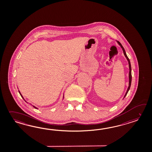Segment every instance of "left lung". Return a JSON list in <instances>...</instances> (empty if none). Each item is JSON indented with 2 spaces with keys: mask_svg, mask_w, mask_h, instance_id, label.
<instances>
[{
  "mask_svg": "<svg viewBox=\"0 0 152 152\" xmlns=\"http://www.w3.org/2000/svg\"><path fill=\"white\" fill-rule=\"evenodd\" d=\"M117 42H118V44L121 46V48H122V50H123V53H124V56H125V57L126 58V59H127V60L128 61L129 63V87L128 88V89H127V91L126 92V93H125V95H124V98H125V96L127 95L128 94V93L129 91V89H130V86H131V83H132V67H131V64H130V60H129V58L128 57V56H127V55L126 54V53H125V50H124V47H123V46L121 45V44L119 42V41H117Z\"/></svg>",
  "mask_w": 152,
  "mask_h": 152,
  "instance_id": "left-lung-1",
  "label": "left lung"
}]
</instances>
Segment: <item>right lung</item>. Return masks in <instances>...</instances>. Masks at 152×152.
<instances>
[{
  "instance_id": "obj_1",
  "label": "right lung",
  "mask_w": 152,
  "mask_h": 152,
  "mask_svg": "<svg viewBox=\"0 0 152 152\" xmlns=\"http://www.w3.org/2000/svg\"><path fill=\"white\" fill-rule=\"evenodd\" d=\"M19 91V93H20V96H22V98H23V96H22V95H21V94H20V91ZM33 107H34V108H37V107H35V106H33Z\"/></svg>"
}]
</instances>
